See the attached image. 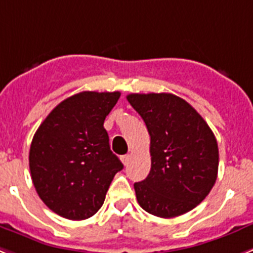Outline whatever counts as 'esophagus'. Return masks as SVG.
<instances>
[{
    "instance_id": "obj_1",
    "label": "esophagus",
    "mask_w": 253,
    "mask_h": 253,
    "mask_svg": "<svg viewBox=\"0 0 253 253\" xmlns=\"http://www.w3.org/2000/svg\"><path fill=\"white\" fill-rule=\"evenodd\" d=\"M129 155H124V157L121 158V160H122V163H124V166H128L129 163Z\"/></svg>"
}]
</instances>
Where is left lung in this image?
I'll use <instances>...</instances> for the list:
<instances>
[{"label":"left lung","instance_id":"1","mask_svg":"<svg viewBox=\"0 0 253 253\" xmlns=\"http://www.w3.org/2000/svg\"><path fill=\"white\" fill-rule=\"evenodd\" d=\"M150 135V173L133 184L145 211L174 218L196 208L211 191L219 167L218 142L201 116L173 94H128Z\"/></svg>","mask_w":253,"mask_h":253}]
</instances>
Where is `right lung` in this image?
<instances>
[{"label": "right lung", "instance_id": "add662e5", "mask_svg": "<svg viewBox=\"0 0 253 253\" xmlns=\"http://www.w3.org/2000/svg\"><path fill=\"white\" fill-rule=\"evenodd\" d=\"M120 96V91L75 94L48 114L33 137V184L42 201L60 216H93L116 173L124 168L103 126Z\"/></svg>", "mask_w": 253, "mask_h": 253}]
</instances>
